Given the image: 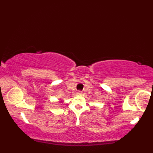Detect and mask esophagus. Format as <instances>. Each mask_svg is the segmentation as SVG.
<instances>
[{
	"label": "esophagus",
	"mask_w": 153,
	"mask_h": 153,
	"mask_svg": "<svg viewBox=\"0 0 153 153\" xmlns=\"http://www.w3.org/2000/svg\"><path fill=\"white\" fill-rule=\"evenodd\" d=\"M82 94V93L81 92V91H78V92H77V95H81Z\"/></svg>",
	"instance_id": "1"
}]
</instances>
